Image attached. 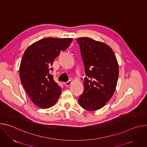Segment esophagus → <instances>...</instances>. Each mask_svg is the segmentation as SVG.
<instances>
[{
	"label": "esophagus",
	"mask_w": 147,
	"mask_h": 147,
	"mask_svg": "<svg viewBox=\"0 0 147 147\" xmlns=\"http://www.w3.org/2000/svg\"><path fill=\"white\" fill-rule=\"evenodd\" d=\"M64 84L66 87H69V86H70L72 84V82L71 81H69L68 82L64 83Z\"/></svg>",
	"instance_id": "1"
}]
</instances>
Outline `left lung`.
<instances>
[{
    "label": "left lung",
    "instance_id": "left-lung-1",
    "mask_svg": "<svg viewBox=\"0 0 147 147\" xmlns=\"http://www.w3.org/2000/svg\"><path fill=\"white\" fill-rule=\"evenodd\" d=\"M84 65V90L78 99L87 111L103 108L113 96L119 77V65L112 49L102 42L88 37L77 39Z\"/></svg>",
    "mask_w": 147,
    "mask_h": 147
}]
</instances>
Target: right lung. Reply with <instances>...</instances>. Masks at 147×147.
I'll return each mask as SVG.
<instances>
[{
	"mask_svg": "<svg viewBox=\"0 0 147 147\" xmlns=\"http://www.w3.org/2000/svg\"><path fill=\"white\" fill-rule=\"evenodd\" d=\"M72 38H46L31 44L26 50L19 69L22 84L32 102L47 109L56 103L61 88L50 74V69L61 51L66 50Z\"/></svg>",
	"mask_w": 147,
	"mask_h": 147,
	"instance_id": "1",
	"label": "right lung"
}]
</instances>
